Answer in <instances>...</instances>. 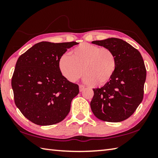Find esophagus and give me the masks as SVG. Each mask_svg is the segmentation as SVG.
I'll return each instance as SVG.
<instances>
[{
	"mask_svg": "<svg viewBox=\"0 0 158 158\" xmlns=\"http://www.w3.org/2000/svg\"><path fill=\"white\" fill-rule=\"evenodd\" d=\"M84 89H85V87L84 86V85H79V90H80V92L83 91V90H84Z\"/></svg>",
	"mask_w": 158,
	"mask_h": 158,
	"instance_id": "esophagus-1",
	"label": "esophagus"
}]
</instances>
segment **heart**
I'll return each mask as SVG.
<instances>
[{"mask_svg":"<svg viewBox=\"0 0 158 158\" xmlns=\"http://www.w3.org/2000/svg\"><path fill=\"white\" fill-rule=\"evenodd\" d=\"M116 58L111 49L84 42L58 60V69L63 77L75 82L85 74L84 82L99 86L106 85L114 76Z\"/></svg>","mask_w":158,"mask_h":158,"instance_id":"heart-1","label":"heart"}]
</instances>
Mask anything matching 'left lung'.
Wrapping results in <instances>:
<instances>
[{
    "mask_svg": "<svg viewBox=\"0 0 158 158\" xmlns=\"http://www.w3.org/2000/svg\"><path fill=\"white\" fill-rule=\"evenodd\" d=\"M93 44L111 49L116 58L114 76L102 88L93 89L90 108L98 119L121 122L130 117L142 102L146 69L139 52L118 38L95 40Z\"/></svg>",
    "mask_w": 158,
    "mask_h": 158,
    "instance_id": "8db88e82",
    "label": "left lung"
}]
</instances>
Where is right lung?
Wrapping results in <instances>:
<instances>
[{
  "mask_svg": "<svg viewBox=\"0 0 158 158\" xmlns=\"http://www.w3.org/2000/svg\"><path fill=\"white\" fill-rule=\"evenodd\" d=\"M76 42L35 44L18 58L12 77L16 106L29 121L38 125L62 121L70 111L79 85L60 74L58 60Z\"/></svg>",
  "mask_w": 158,
  "mask_h": 158,
  "instance_id": "1",
  "label": "right lung"
}]
</instances>
